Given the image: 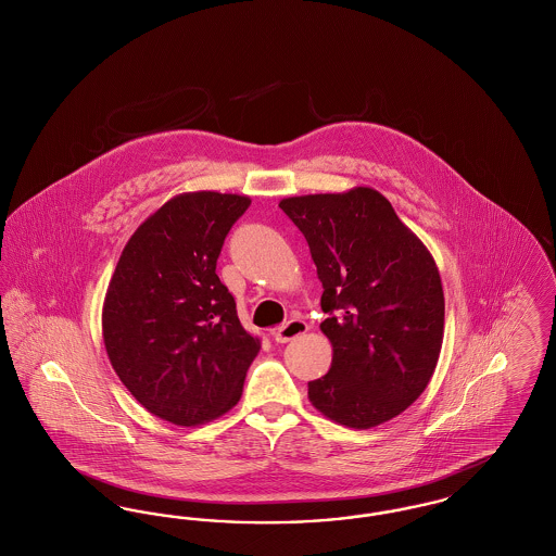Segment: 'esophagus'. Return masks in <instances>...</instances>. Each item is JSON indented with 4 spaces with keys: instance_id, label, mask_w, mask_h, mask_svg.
Returning <instances> with one entry per match:
<instances>
[{
    "instance_id": "1",
    "label": "esophagus",
    "mask_w": 556,
    "mask_h": 556,
    "mask_svg": "<svg viewBox=\"0 0 556 556\" xmlns=\"http://www.w3.org/2000/svg\"><path fill=\"white\" fill-rule=\"evenodd\" d=\"M306 331H308V325H306L304 320H300V318H290L288 323H283L281 327H277V329L273 331V338H275V342H277V344H288L291 340H295V338L304 336Z\"/></svg>"
}]
</instances>
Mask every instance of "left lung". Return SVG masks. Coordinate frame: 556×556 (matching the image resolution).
Masks as SVG:
<instances>
[{"instance_id": "8db88e82", "label": "left lung", "mask_w": 556, "mask_h": 556, "mask_svg": "<svg viewBox=\"0 0 556 556\" xmlns=\"http://www.w3.org/2000/svg\"><path fill=\"white\" fill-rule=\"evenodd\" d=\"M308 241L323 283L320 331L331 369L308 381L320 415L370 429L424 394L444 340L438 266L372 187L311 193L279 202Z\"/></svg>"}]
</instances>
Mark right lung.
<instances>
[{
	"label": "right lung",
	"instance_id": "1",
	"mask_svg": "<svg viewBox=\"0 0 556 556\" xmlns=\"http://www.w3.org/2000/svg\"><path fill=\"white\" fill-rule=\"evenodd\" d=\"M248 195L189 191L148 216L108 286L102 333L132 397L168 424H208L231 410L261 340L239 323L216 258Z\"/></svg>",
	"mask_w": 556,
	"mask_h": 556
}]
</instances>
